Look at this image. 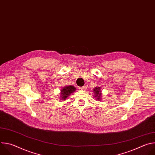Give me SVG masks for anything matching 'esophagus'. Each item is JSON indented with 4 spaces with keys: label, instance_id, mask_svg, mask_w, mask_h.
Returning a JSON list of instances; mask_svg holds the SVG:
<instances>
[{
    "label": "esophagus",
    "instance_id": "obj_1",
    "mask_svg": "<svg viewBox=\"0 0 155 155\" xmlns=\"http://www.w3.org/2000/svg\"><path fill=\"white\" fill-rule=\"evenodd\" d=\"M86 89V87L85 86H83L80 87V90H81V91H85Z\"/></svg>",
    "mask_w": 155,
    "mask_h": 155
}]
</instances>
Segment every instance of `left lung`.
Masks as SVG:
<instances>
[{
  "label": "left lung",
  "instance_id": "obj_1",
  "mask_svg": "<svg viewBox=\"0 0 155 155\" xmlns=\"http://www.w3.org/2000/svg\"><path fill=\"white\" fill-rule=\"evenodd\" d=\"M93 92L94 94V97L98 100V101H101V96H102V93H101V87H96L93 89Z\"/></svg>",
  "mask_w": 155,
  "mask_h": 155
}]
</instances>
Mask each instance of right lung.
Here are the masks:
<instances>
[{
	"instance_id": "obj_1",
	"label": "right lung",
	"mask_w": 155,
	"mask_h": 155,
	"mask_svg": "<svg viewBox=\"0 0 155 155\" xmlns=\"http://www.w3.org/2000/svg\"><path fill=\"white\" fill-rule=\"evenodd\" d=\"M76 91V88L72 85H69L64 87L61 90L60 93V101H64L67 99L72 93Z\"/></svg>"
}]
</instances>
